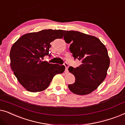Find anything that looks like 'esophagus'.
Returning <instances> with one entry per match:
<instances>
[{
  "instance_id": "1",
  "label": "esophagus",
  "mask_w": 125,
  "mask_h": 125,
  "mask_svg": "<svg viewBox=\"0 0 125 125\" xmlns=\"http://www.w3.org/2000/svg\"><path fill=\"white\" fill-rule=\"evenodd\" d=\"M64 65L65 66V67H66V69H65V73H68V65L67 63L66 62H65L64 63Z\"/></svg>"
}]
</instances>
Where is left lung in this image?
Returning <instances> with one entry per match:
<instances>
[{"mask_svg": "<svg viewBox=\"0 0 125 125\" xmlns=\"http://www.w3.org/2000/svg\"><path fill=\"white\" fill-rule=\"evenodd\" d=\"M64 40L71 42L70 50L75 59L82 63L79 67H70L68 70L75 77L69 84L72 92L79 95L91 94L97 88L106 78L110 58L105 46L96 37L78 31H67Z\"/></svg>", "mask_w": 125, "mask_h": 125, "instance_id": "8db88e82", "label": "left lung"}]
</instances>
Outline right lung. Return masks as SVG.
<instances>
[{
    "instance_id": "right-lung-1",
    "label": "right lung",
    "mask_w": 125,
    "mask_h": 125,
    "mask_svg": "<svg viewBox=\"0 0 125 125\" xmlns=\"http://www.w3.org/2000/svg\"><path fill=\"white\" fill-rule=\"evenodd\" d=\"M66 31L45 29L20 37L10 51V66L19 83L31 92H41L50 85L54 76L62 73L64 66L42 61L49 55L50 43L62 38Z\"/></svg>"
}]
</instances>
